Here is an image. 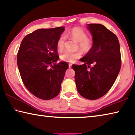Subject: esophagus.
Masks as SVG:
<instances>
[{
    "label": "esophagus",
    "instance_id": "34e87169",
    "mask_svg": "<svg viewBox=\"0 0 135 135\" xmlns=\"http://www.w3.org/2000/svg\"><path fill=\"white\" fill-rule=\"evenodd\" d=\"M71 65H72L71 64H68V67H69V68L71 67Z\"/></svg>",
    "mask_w": 135,
    "mask_h": 135
}]
</instances>
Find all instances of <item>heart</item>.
<instances>
[{"instance_id":"b5f03b06","label":"heart","mask_w":135,"mask_h":135,"mask_svg":"<svg viewBox=\"0 0 135 135\" xmlns=\"http://www.w3.org/2000/svg\"><path fill=\"white\" fill-rule=\"evenodd\" d=\"M65 36L74 40L78 43L79 47L84 54L88 53L90 51L93 46V42L90 38L88 37L86 32L80 27H74L66 33ZM65 36L61 35L58 38L56 42V48L58 51L61 52L64 48ZM81 56V52H65L61 55L60 58L61 60L68 62H73Z\"/></svg>"}]
</instances>
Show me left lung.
<instances>
[{
	"label": "left lung",
	"instance_id": "obj_1",
	"mask_svg": "<svg viewBox=\"0 0 135 135\" xmlns=\"http://www.w3.org/2000/svg\"><path fill=\"white\" fill-rule=\"evenodd\" d=\"M93 46L80 60L83 64L72 65L77 89L82 97L95 100L103 97L113 86L120 72V43L115 35L100 24H89Z\"/></svg>",
	"mask_w": 135,
	"mask_h": 135
}]
</instances>
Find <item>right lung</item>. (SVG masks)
<instances>
[{"label":"right lung","mask_w":135,"mask_h":135,"mask_svg":"<svg viewBox=\"0 0 135 135\" xmlns=\"http://www.w3.org/2000/svg\"><path fill=\"white\" fill-rule=\"evenodd\" d=\"M65 28H42L27 35L17 54V65L25 86L32 94L43 100L59 94L68 65L56 64L59 56L56 42ZM54 64V65L52 64Z\"/></svg>","instance_id":"add662e5"}]
</instances>
